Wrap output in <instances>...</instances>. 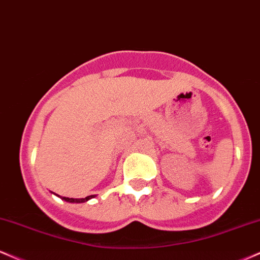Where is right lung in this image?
I'll list each match as a JSON object with an SVG mask.
<instances>
[{
	"instance_id": "add662e5",
	"label": "right lung",
	"mask_w": 260,
	"mask_h": 260,
	"mask_svg": "<svg viewBox=\"0 0 260 260\" xmlns=\"http://www.w3.org/2000/svg\"><path fill=\"white\" fill-rule=\"evenodd\" d=\"M96 197L94 194H91V196H87L85 198H69V197H60L62 200L67 201V202H70V203H82V202H87L88 200H91V198Z\"/></svg>"
}]
</instances>
